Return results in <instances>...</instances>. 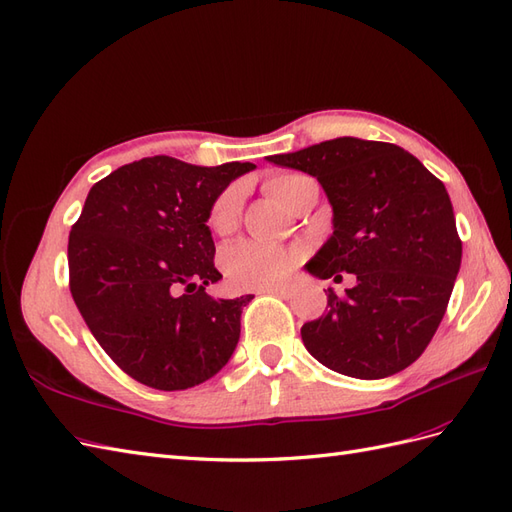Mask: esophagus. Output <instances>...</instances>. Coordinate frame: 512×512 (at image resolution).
I'll return each mask as SVG.
<instances>
[{
  "label": "esophagus",
  "mask_w": 512,
  "mask_h": 512,
  "mask_svg": "<svg viewBox=\"0 0 512 512\" xmlns=\"http://www.w3.org/2000/svg\"><path fill=\"white\" fill-rule=\"evenodd\" d=\"M265 293L275 295V297H282V299H288L290 295H293V288H290V286H271V288L265 290Z\"/></svg>",
  "instance_id": "1"
}]
</instances>
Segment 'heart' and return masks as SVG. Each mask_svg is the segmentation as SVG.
Masks as SVG:
<instances>
[{
  "mask_svg": "<svg viewBox=\"0 0 512 512\" xmlns=\"http://www.w3.org/2000/svg\"><path fill=\"white\" fill-rule=\"evenodd\" d=\"M310 181V176L297 172H278L265 181V191L271 198L284 204L286 209L293 206L301 185ZM241 215V189L228 187L213 202L209 213V228L224 237L232 232ZM306 258V247L293 245H271L262 241H239L230 245L222 254V269L232 286L237 288H265L280 284L288 273L301 265Z\"/></svg>",
  "mask_w": 512,
  "mask_h": 512,
  "instance_id": "obj_1",
  "label": "heart"
}]
</instances>
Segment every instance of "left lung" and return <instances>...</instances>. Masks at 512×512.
Masks as SVG:
<instances>
[{
    "mask_svg": "<svg viewBox=\"0 0 512 512\" xmlns=\"http://www.w3.org/2000/svg\"><path fill=\"white\" fill-rule=\"evenodd\" d=\"M269 161L316 176L334 234L306 269L357 284L327 288V310L301 327L312 357L340 375L383 379L424 353L444 319L463 245L444 183L405 148L336 137Z\"/></svg>",
    "mask_w": 512,
    "mask_h": 512,
    "instance_id": "1",
    "label": "left lung"
}]
</instances>
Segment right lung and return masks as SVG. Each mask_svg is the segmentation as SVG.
Masks as SVG:
<instances>
[{
    "label": "right lung",
    "mask_w": 512,
    "mask_h": 512,
    "mask_svg": "<svg viewBox=\"0 0 512 512\" xmlns=\"http://www.w3.org/2000/svg\"><path fill=\"white\" fill-rule=\"evenodd\" d=\"M256 168H200L174 157L122 165L90 189L68 237V286L114 364L148 388L174 392L222 370L252 295L215 299L222 280L206 226L230 181Z\"/></svg>",
    "instance_id": "right-lung-1"
}]
</instances>
